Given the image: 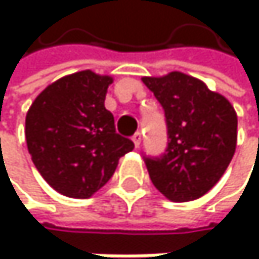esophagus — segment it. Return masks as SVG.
Returning a JSON list of instances; mask_svg holds the SVG:
<instances>
[{"mask_svg":"<svg viewBox=\"0 0 259 259\" xmlns=\"http://www.w3.org/2000/svg\"><path fill=\"white\" fill-rule=\"evenodd\" d=\"M132 141H134V143H135L137 146H140V143H141V135H140V134L137 132V134H135V135L132 137Z\"/></svg>","mask_w":259,"mask_h":259,"instance_id":"esophagus-1","label":"esophagus"}]
</instances>
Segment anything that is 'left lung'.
I'll return each instance as SVG.
<instances>
[{"label":"left lung","instance_id":"8db88e82","mask_svg":"<svg viewBox=\"0 0 259 259\" xmlns=\"http://www.w3.org/2000/svg\"><path fill=\"white\" fill-rule=\"evenodd\" d=\"M110 76L85 69L48 85L26 115V144L46 183L66 197L88 199L131 152V134L116 131L105 108ZM119 124V122H118Z\"/></svg>","mask_w":259,"mask_h":259}]
</instances>
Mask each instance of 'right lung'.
Listing matches in <instances>:
<instances>
[{
    "instance_id": "right-lung-1",
    "label": "right lung",
    "mask_w": 259,
    "mask_h": 259,
    "mask_svg": "<svg viewBox=\"0 0 259 259\" xmlns=\"http://www.w3.org/2000/svg\"><path fill=\"white\" fill-rule=\"evenodd\" d=\"M149 88L163 107L167 128L161 155L144 160L149 177L169 200H196L221 180L235 155L236 112L222 95L179 71L149 77Z\"/></svg>"
}]
</instances>
